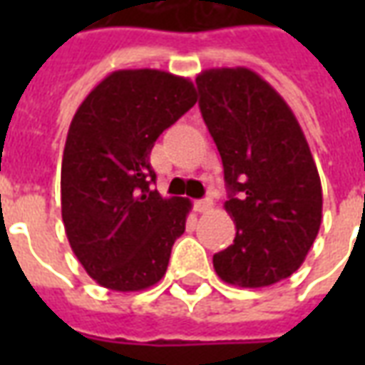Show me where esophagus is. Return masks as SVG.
<instances>
[{
    "label": "esophagus",
    "instance_id": "1",
    "mask_svg": "<svg viewBox=\"0 0 365 365\" xmlns=\"http://www.w3.org/2000/svg\"><path fill=\"white\" fill-rule=\"evenodd\" d=\"M193 207H195L197 213H207V211L213 209V201H211V199H197V201L193 203Z\"/></svg>",
    "mask_w": 365,
    "mask_h": 365
}]
</instances>
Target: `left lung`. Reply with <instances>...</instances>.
<instances>
[{"label": "left lung", "mask_w": 365, "mask_h": 365, "mask_svg": "<svg viewBox=\"0 0 365 365\" xmlns=\"http://www.w3.org/2000/svg\"><path fill=\"white\" fill-rule=\"evenodd\" d=\"M195 83L237 225L235 242L213 256L215 272L238 287L282 282L321 229V178L305 135L283 97L248 68L205 70Z\"/></svg>", "instance_id": "obj_1"}]
</instances>
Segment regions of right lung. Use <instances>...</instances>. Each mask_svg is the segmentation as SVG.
Returning a JSON list of instances; mask_svg holds the SVG:
<instances>
[{"mask_svg":"<svg viewBox=\"0 0 365 365\" xmlns=\"http://www.w3.org/2000/svg\"><path fill=\"white\" fill-rule=\"evenodd\" d=\"M197 101L187 78L117 70L78 107L62 156V221L83 269L113 291H140L168 269L191 203L150 185L156 138Z\"/></svg>","mask_w":365,"mask_h":365,"instance_id":"right-lung-1","label":"right lung"}]
</instances>
